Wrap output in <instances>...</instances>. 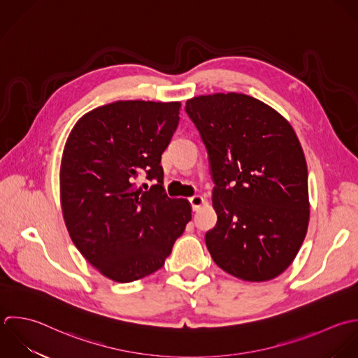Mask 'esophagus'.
I'll use <instances>...</instances> for the list:
<instances>
[{"instance_id":"34e87169","label":"esophagus","mask_w":358,"mask_h":358,"mask_svg":"<svg viewBox=\"0 0 358 358\" xmlns=\"http://www.w3.org/2000/svg\"><path fill=\"white\" fill-rule=\"evenodd\" d=\"M189 203L192 206V210H199L201 206L205 205V199L201 195H194L189 198Z\"/></svg>"}]
</instances>
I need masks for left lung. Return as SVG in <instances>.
I'll return each instance as SVG.
<instances>
[{
    "label": "left lung",
    "mask_w": 358,
    "mask_h": 358,
    "mask_svg": "<svg viewBox=\"0 0 358 358\" xmlns=\"http://www.w3.org/2000/svg\"><path fill=\"white\" fill-rule=\"evenodd\" d=\"M209 155L216 226L205 236L215 264L266 282L294 261L310 222L308 170L290 122L243 93L187 100Z\"/></svg>",
    "instance_id": "1"
}]
</instances>
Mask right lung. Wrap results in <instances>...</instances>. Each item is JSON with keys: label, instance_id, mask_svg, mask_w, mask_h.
<instances>
[{"label": "right lung", "instance_id": "right-lung-1", "mask_svg": "<svg viewBox=\"0 0 358 358\" xmlns=\"http://www.w3.org/2000/svg\"><path fill=\"white\" fill-rule=\"evenodd\" d=\"M180 108V101L118 100L80 117L65 142V226L85 259L114 282L159 271L191 220L189 202L167 196L160 166ZM141 173L157 184L138 187Z\"/></svg>", "mask_w": 358, "mask_h": 358}]
</instances>
